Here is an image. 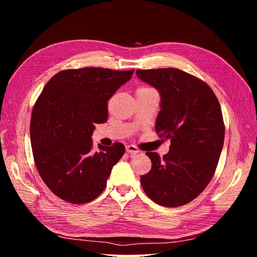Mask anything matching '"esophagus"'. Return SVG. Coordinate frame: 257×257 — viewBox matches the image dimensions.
Wrapping results in <instances>:
<instances>
[{
    "label": "esophagus",
    "instance_id": "1",
    "mask_svg": "<svg viewBox=\"0 0 257 257\" xmlns=\"http://www.w3.org/2000/svg\"><path fill=\"white\" fill-rule=\"evenodd\" d=\"M125 150H126V152H127L128 154H131V155H135V154L141 152V150H139L137 147H135V146H133V145L126 146V147H125Z\"/></svg>",
    "mask_w": 257,
    "mask_h": 257
}]
</instances>
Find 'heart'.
I'll list each match as a JSON object with an SVG mask.
<instances>
[{"label": "heart", "instance_id": "1", "mask_svg": "<svg viewBox=\"0 0 257 257\" xmlns=\"http://www.w3.org/2000/svg\"><path fill=\"white\" fill-rule=\"evenodd\" d=\"M141 90H146V89H141Z\"/></svg>", "mask_w": 257, "mask_h": 257}]
</instances>
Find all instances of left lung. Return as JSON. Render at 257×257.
Here are the masks:
<instances>
[{
  "instance_id": "8db88e82",
  "label": "left lung",
  "mask_w": 257,
  "mask_h": 257,
  "mask_svg": "<svg viewBox=\"0 0 257 257\" xmlns=\"http://www.w3.org/2000/svg\"><path fill=\"white\" fill-rule=\"evenodd\" d=\"M136 75L159 91L155 131L170 139L169 152L163 158L146 152L152 167L142 176V186L154 203L183 206L196 198L214 175L225 135L220 103L207 83L178 68L137 69Z\"/></svg>"
}]
</instances>
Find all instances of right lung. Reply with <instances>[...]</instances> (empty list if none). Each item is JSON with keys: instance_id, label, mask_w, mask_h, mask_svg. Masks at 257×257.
Segmentation results:
<instances>
[{"instance_id": "add662e5", "label": "right lung", "mask_w": 257, "mask_h": 257, "mask_svg": "<svg viewBox=\"0 0 257 257\" xmlns=\"http://www.w3.org/2000/svg\"><path fill=\"white\" fill-rule=\"evenodd\" d=\"M133 73L65 69L46 83L31 116V146L40 176L58 197L85 204L104 191L125 147L97 145L94 151L92 134L95 124L107 121L108 100Z\"/></svg>"}]
</instances>
